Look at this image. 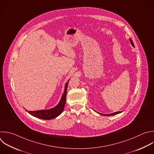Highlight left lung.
<instances>
[{
    "instance_id": "1",
    "label": "left lung",
    "mask_w": 154,
    "mask_h": 154,
    "mask_svg": "<svg viewBox=\"0 0 154 154\" xmlns=\"http://www.w3.org/2000/svg\"><path fill=\"white\" fill-rule=\"evenodd\" d=\"M130 41H131V45L134 47V43H133L132 40L131 39H130ZM120 112H122L119 111V112H114V113H112V114H100V113H98V114H101V115H103V116H114V115H116V114H119V113H120Z\"/></svg>"
}]
</instances>
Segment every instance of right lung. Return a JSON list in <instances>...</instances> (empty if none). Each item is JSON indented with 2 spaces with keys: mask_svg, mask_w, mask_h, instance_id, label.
Listing matches in <instances>:
<instances>
[{
  "mask_svg": "<svg viewBox=\"0 0 154 154\" xmlns=\"http://www.w3.org/2000/svg\"><path fill=\"white\" fill-rule=\"evenodd\" d=\"M68 83V82H67L65 85L63 94L62 96L61 100L59 103V104L56 106H55L53 108L49 109L28 111L29 114H30L31 115H32L34 117H35L37 118H38V119H42V120H51V119H53L58 117L62 112V111L64 109V107H65L66 98ZM26 111H28L27 110H26Z\"/></svg>",
  "mask_w": 154,
  "mask_h": 154,
  "instance_id": "right-lung-1",
  "label": "right lung"
}]
</instances>
